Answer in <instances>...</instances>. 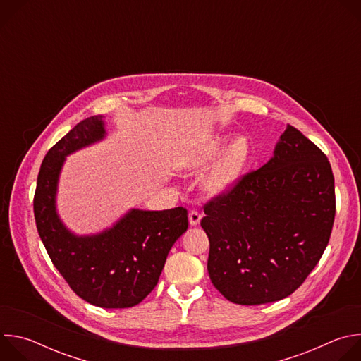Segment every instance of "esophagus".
Masks as SVG:
<instances>
[{
  "instance_id": "esophagus-1",
  "label": "esophagus",
  "mask_w": 361,
  "mask_h": 361,
  "mask_svg": "<svg viewBox=\"0 0 361 361\" xmlns=\"http://www.w3.org/2000/svg\"><path fill=\"white\" fill-rule=\"evenodd\" d=\"M188 221H190V226H192V227L198 226L200 221H201V214L198 212H195V210H191L188 213Z\"/></svg>"
}]
</instances>
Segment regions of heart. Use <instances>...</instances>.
I'll return each mask as SVG.
<instances>
[{
  "instance_id": "b5f03b06",
  "label": "heart",
  "mask_w": 361,
  "mask_h": 361,
  "mask_svg": "<svg viewBox=\"0 0 361 361\" xmlns=\"http://www.w3.org/2000/svg\"><path fill=\"white\" fill-rule=\"evenodd\" d=\"M227 135H214L201 142L181 161V169L190 174H200L214 162L201 180V190L210 197H223L240 183L252 157L251 142L238 135L229 144Z\"/></svg>"
}]
</instances>
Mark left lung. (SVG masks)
I'll return each instance as SVG.
<instances>
[{"label": "left lung", "mask_w": 361, "mask_h": 361, "mask_svg": "<svg viewBox=\"0 0 361 361\" xmlns=\"http://www.w3.org/2000/svg\"><path fill=\"white\" fill-rule=\"evenodd\" d=\"M204 213L214 287L243 305L283 300L302 284L329 244L336 214L331 166L287 124L273 157Z\"/></svg>", "instance_id": "obj_1"}]
</instances>
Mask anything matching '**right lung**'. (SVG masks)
Wrapping results in <instances>:
<instances>
[{
	"mask_svg": "<svg viewBox=\"0 0 361 361\" xmlns=\"http://www.w3.org/2000/svg\"><path fill=\"white\" fill-rule=\"evenodd\" d=\"M107 137L104 116L78 123L42 160L34 195V216L51 262L87 302L127 308L141 302L157 286L167 255L187 231V210L130 209L111 227L77 234L57 210L59 183L71 154Z\"/></svg>",
	"mask_w": 361,
	"mask_h": 361,
	"instance_id": "1",
	"label": "right lung"
}]
</instances>
